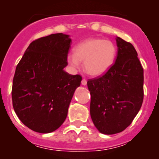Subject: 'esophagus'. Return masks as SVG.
Masks as SVG:
<instances>
[{"instance_id":"obj_1","label":"esophagus","mask_w":159,"mask_h":159,"mask_svg":"<svg viewBox=\"0 0 159 159\" xmlns=\"http://www.w3.org/2000/svg\"><path fill=\"white\" fill-rule=\"evenodd\" d=\"M81 84H82V85H86V84H87V80L85 79V78H83L82 79V81H81Z\"/></svg>"}]
</instances>
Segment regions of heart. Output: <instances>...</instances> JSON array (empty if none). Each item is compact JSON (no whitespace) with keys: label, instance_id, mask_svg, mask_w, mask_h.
<instances>
[{"label":"heart","instance_id":"1","mask_svg":"<svg viewBox=\"0 0 159 159\" xmlns=\"http://www.w3.org/2000/svg\"><path fill=\"white\" fill-rule=\"evenodd\" d=\"M117 57V48L109 40L89 38L78 44L74 54L68 56L71 66H79L84 62L86 73L90 76L98 77L106 73L113 66Z\"/></svg>","mask_w":159,"mask_h":159}]
</instances>
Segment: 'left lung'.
<instances>
[{"mask_svg": "<svg viewBox=\"0 0 159 159\" xmlns=\"http://www.w3.org/2000/svg\"><path fill=\"white\" fill-rule=\"evenodd\" d=\"M118 54L113 66L102 77L88 81L90 114L102 134L121 132L142 107L144 70L134 46L116 38Z\"/></svg>", "mask_w": 159, "mask_h": 159, "instance_id": "left-lung-1", "label": "left lung"}]
</instances>
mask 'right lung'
<instances>
[{
  "label": "right lung",
  "instance_id": "obj_1",
  "mask_svg": "<svg viewBox=\"0 0 159 159\" xmlns=\"http://www.w3.org/2000/svg\"><path fill=\"white\" fill-rule=\"evenodd\" d=\"M69 36L53 34L32 41L16 67L13 79V108L30 129L50 133L58 129L68 115L81 75L63 69L68 65Z\"/></svg>",
  "mask_w": 159,
  "mask_h": 159
}]
</instances>
